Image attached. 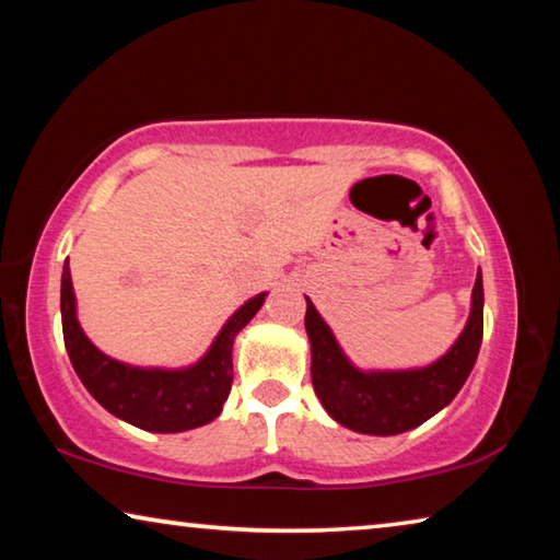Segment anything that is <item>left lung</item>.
Returning a JSON list of instances; mask_svg holds the SVG:
<instances>
[{
    "mask_svg": "<svg viewBox=\"0 0 560 560\" xmlns=\"http://www.w3.org/2000/svg\"><path fill=\"white\" fill-rule=\"evenodd\" d=\"M306 334L311 340V381L320 405L343 428L390 438L420 428L467 383L477 363L481 334H485V287L481 271L471 289L467 326L442 358L410 371H360L350 363L334 330L306 299Z\"/></svg>",
    "mask_w": 560,
    "mask_h": 560,
    "instance_id": "left-lung-1",
    "label": "left lung"
}]
</instances>
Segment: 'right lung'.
Instances as JSON below:
<instances>
[{"label":"right lung","mask_w":560,"mask_h":560,"mask_svg":"<svg viewBox=\"0 0 560 560\" xmlns=\"http://www.w3.org/2000/svg\"><path fill=\"white\" fill-rule=\"evenodd\" d=\"M267 291L234 311L207 353L187 368H138L120 363L91 343L75 316L69 259L61 273V326L71 365L86 390L118 420L148 432L202 428L222 412L232 390V346L257 316Z\"/></svg>","instance_id":"add662e5"}]
</instances>
